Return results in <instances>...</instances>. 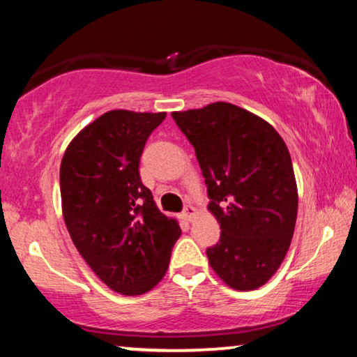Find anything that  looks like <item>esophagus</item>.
<instances>
[{
    "mask_svg": "<svg viewBox=\"0 0 357 357\" xmlns=\"http://www.w3.org/2000/svg\"><path fill=\"white\" fill-rule=\"evenodd\" d=\"M196 213H197L196 208H194V207L191 206V204H188V206L184 207V211H183V217L186 218L188 222H192V218L196 217Z\"/></svg>",
    "mask_w": 357,
    "mask_h": 357,
    "instance_id": "34e87169",
    "label": "esophagus"
}]
</instances>
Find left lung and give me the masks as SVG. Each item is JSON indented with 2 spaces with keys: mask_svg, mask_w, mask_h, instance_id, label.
<instances>
[{
  "mask_svg": "<svg viewBox=\"0 0 357 357\" xmlns=\"http://www.w3.org/2000/svg\"><path fill=\"white\" fill-rule=\"evenodd\" d=\"M206 178L220 240L207 258L236 291L266 284L284 261L297 218L292 160L273 126L230 102L173 112Z\"/></svg>",
  "mask_w": 357,
  "mask_h": 357,
  "instance_id": "1",
  "label": "left lung"
}]
</instances>
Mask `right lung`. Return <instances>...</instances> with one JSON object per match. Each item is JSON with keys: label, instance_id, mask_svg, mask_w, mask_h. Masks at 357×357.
<instances>
[{"label": "right lung", "instance_id": "1", "mask_svg": "<svg viewBox=\"0 0 357 357\" xmlns=\"http://www.w3.org/2000/svg\"><path fill=\"white\" fill-rule=\"evenodd\" d=\"M166 112L109 111L71 140L60 165L63 218L76 250L109 289L149 292L181 235L140 178V156Z\"/></svg>", "mask_w": 357, "mask_h": 357}]
</instances>
